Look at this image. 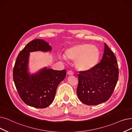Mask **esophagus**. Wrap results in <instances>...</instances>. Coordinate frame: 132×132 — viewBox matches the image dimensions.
Listing matches in <instances>:
<instances>
[{"instance_id": "obj_1", "label": "esophagus", "mask_w": 132, "mask_h": 132, "mask_svg": "<svg viewBox=\"0 0 132 132\" xmlns=\"http://www.w3.org/2000/svg\"><path fill=\"white\" fill-rule=\"evenodd\" d=\"M67 73L68 75H73V72L72 71H69Z\"/></svg>"}]
</instances>
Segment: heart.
I'll use <instances>...</instances> for the list:
<instances>
[{
    "label": "heart",
    "mask_w": 132,
    "mask_h": 132,
    "mask_svg": "<svg viewBox=\"0 0 132 132\" xmlns=\"http://www.w3.org/2000/svg\"><path fill=\"white\" fill-rule=\"evenodd\" d=\"M63 58L75 61L76 68L79 70L88 71L93 69L98 63L100 51L95 45L78 44L67 49Z\"/></svg>",
    "instance_id": "1"
}]
</instances>
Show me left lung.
<instances>
[{
  "label": "left lung",
  "mask_w": 132,
  "mask_h": 132,
  "mask_svg": "<svg viewBox=\"0 0 132 132\" xmlns=\"http://www.w3.org/2000/svg\"><path fill=\"white\" fill-rule=\"evenodd\" d=\"M76 90L80 101L87 105H97L111 96L118 80L119 68L117 58L108 45L100 63L93 69L78 72Z\"/></svg>",
  "instance_id": "1"
}]
</instances>
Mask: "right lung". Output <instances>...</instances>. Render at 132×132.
<instances>
[{"mask_svg":"<svg viewBox=\"0 0 132 132\" xmlns=\"http://www.w3.org/2000/svg\"><path fill=\"white\" fill-rule=\"evenodd\" d=\"M51 46L43 39L31 41L17 57L13 71V81L19 95L28 106L45 108L52 103L56 89L66 76V70H54L44 68L35 74L28 72L29 52L50 51Z\"/></svg>","mask_w":132,"mask_h":132,"instance_id":"right-lung-1","label":"right lung"}]
</instances>
